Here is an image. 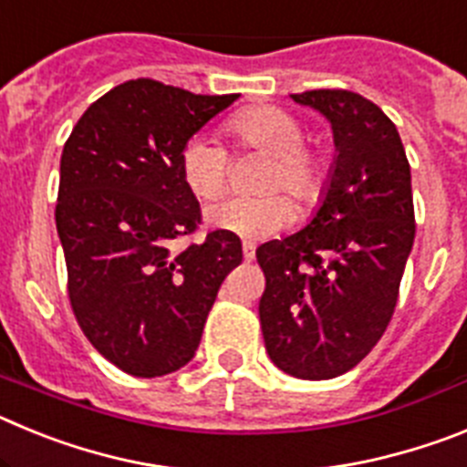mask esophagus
<instances>
[{"instance_id": "obj_1", "label": "esophagus", "mask_w": 467, "mask_h": 467, "mask_svg": "<svg viewBox=\"0 0 467 467\" xmlns=\"http://www.w3.org/2000/svg\"><path fill=\"white\" fill-rule=\"evenodd\" d=\"M243 257H245V262H253V259H254V245H253V243H243Z\"/></svg>"}]
</instances>
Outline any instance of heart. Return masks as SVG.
<instances>
[{
    "label": "heart",
    "instance_id": "heart-1",
    "mask_svg": "<svg viewBox=\"0 0 467 467\" xmlns=\"http://www.w3.org/2000/svg\"><path fill=\"white\" fill-rule=\"evenodd\" d=\"M229 133L241 144L274 156L264 175L262 189H283L296 203L313 205L325 189V159L304 147L306 133L299 119L280 107H253L229 121ZM184 184L201 201H213L222 193L229 171V154L214 138L196 135L180 154ZM214 229L257 241L278 234L292 222V205L278 193L266 196H229L205 213Z\"/></svg>",
    "mask_w": 467,
    "mask_h": 467
}]
</instances>
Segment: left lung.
<instances>
[{"mask_svg":"<svg viewBox=\"0 0 467 467\" xmlns=\"http://www.w3.org/2000/svg\"><path fill=\"white\" fill-rule=\"evenodd\" d=\"M290 98L327 119L337 156L308 224L257 247L259 320L274 365L320 381L353 369L386 332L414 245V198L398 128L374 102L350 90Z\"/></svg>","mask_w":467,"mask_h":467,"instance_id":"left-lung-1","label":"left lung"}]
</instances>
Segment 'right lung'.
<instances>
[{
    "label": "right lung",
    "instance_id": "1",
    "mask_svg": "<svg viewBox=\"0 0 467 467\" xmlns=\"http://www.w3.org/2000/svg\"><path fill=\"white\" fill-rule=\"evenodd\" d=\"M238 95H193L151 79L111 88L77 121L60 159L56 226L74 316L95 350L154 379L187 365L241 238L193 234L201 205L184 184V144Z\"/></svg>",
    "mask_w": 467,
    "mask_h": 467
}]
</instances>
